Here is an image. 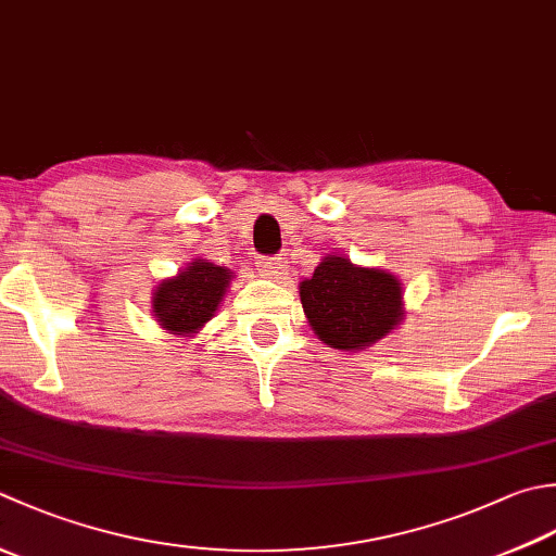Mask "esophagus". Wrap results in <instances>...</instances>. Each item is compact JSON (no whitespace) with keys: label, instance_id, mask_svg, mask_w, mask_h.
Returning a JSON list of instances; mask_svg holds the SVG:
<instances>
[{"label":"esophagus","instance_id":"34e87169","mask_svg":"<svg viewBox=\"0 0 556 556\" xmlns=\"http://www.w3.org/2000/svg\"><path fill=\"white\" fill-rule=\"evenodd\" d=\"M257 267L265 277H279V275H285V269H287L285 257H260Z\"/></svg>","mask_w":556,"mask_h":556}]
</instances>
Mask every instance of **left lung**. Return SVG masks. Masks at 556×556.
I'll return each mask as SVG.
<instances>
[{"instance_id":"left-lung-1","label":"left lung","mask_w":556,"mask_h":556,"mask_svg":"<svg viewBox=\"0 0 556 556\" xmlns=\"http://www.w3.org/2000/svg\"><path fill=\"white\" fill-rule=\"evenodd\" d=\"M299 293L313 332L334 350L362 352L405 320L400 279L340 255L323 257Z\"/></svg>"}]
</instances>
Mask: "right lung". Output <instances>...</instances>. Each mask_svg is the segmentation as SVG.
I'll list each match as a JSON object with an SVG mask.
<instances>
[{
    "label": "right lung",
    "instance_id": "obj_1",
    "mask_svg": "<svg viewBox=\"0 0 556 556\" xmlns=\"http://www.w3.org/2000/svg\"><path fill=\"white\" fill-rule=\"evenodd\" d=\"M233 271L206 260H194L180 275L163 279L151 299L161 328L192 337L219 308Z\"/></svg>",
    "mask_w": 556,
    "mask_h": 556
}]
</instances>
